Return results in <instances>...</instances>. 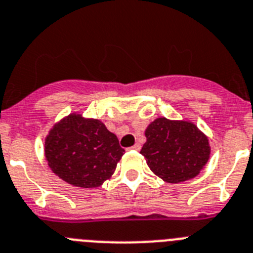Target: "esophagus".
<instances>
[{"label": "esophagus", "mask_w": 253, "mask_h": 253, "mask_svg": "<svg viewBox=\"0 0 253 253\" xmlns=\"http://www.w3.org/2000/svg\"><path fill=\"white\" fill-rule=\"evenodd\" d=\"M129 149H131V150H136V151H140L141 145H140V143H135V145H133V146H132V147H129Z\"/></svg>", "instance_id": "34e87169"}]
</instances>
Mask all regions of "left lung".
I'll return each instance as SVG.
<instances>
[{"label":"left lung","instance_id":"1","mask_svg":"<svg viewBox=\"0 0 253 253\" xmlns=\"http://www.w3.org/2000/svg\"><path fill=\"white\" fill-rule=\"evenodd\" d=\"M145 136L141 155L150 169L168 183L195 177L209 159L208 138L190 122L156 118Z\"/></svg>","mask_w":253,"mask_h":253}]
</instances>
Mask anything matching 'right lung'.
Returning <instances> with one entry per match:
<instances>
[{"mask_svg":"<svg viewBox=\"0 0 253 253\" xmlns=\"http://www.w3.org/2000/svg\"><path fill=\"white\" fill-rule=\"evenodd\" d=\"M125 150L98 120L70 115L51 128L45 156L60 179L74 186L95 188L115 171Z\"/></svg>","mask_w":253,"mask_h":253,"instance_id":"1","label":"right lung"}]
</instances>
